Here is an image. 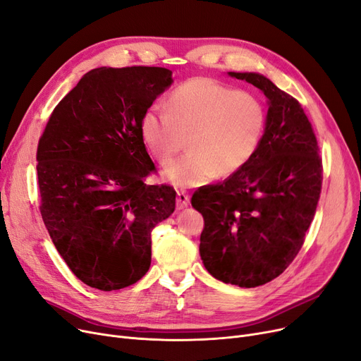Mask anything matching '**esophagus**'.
Returning <instances> with one entry per match:
<instances>
[{"label":"esophagus","mask_w":361,"mask_h":361,"mask_svg":"<svg viewBox=\"0 0 361 361\" xmlns=\"http://www.w3.org/2000/svg\"><path fill=\"white\" fill-rule=\"evenodd\" d=\"M190 196L187 195L184 190H177V209H184L189 207Z\"/></svg>","instance_id":"esophagus-1"}]
</instances>
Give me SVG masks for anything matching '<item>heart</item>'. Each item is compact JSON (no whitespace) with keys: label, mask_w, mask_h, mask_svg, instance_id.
<instances>
[{"label":"heart","mask_w":361,"mask_h":361,"mask_svg":"<svg viewBox=\"0 0 361 361\" xmlns=\"http://www.w3.org/2000/svg\"><path fill=\"white\" fill-rule=\"evenodd\" d=\"M265 119V109L254 94L211 78H195L171 92L166 111L147 109L140 134L161 165L174 161L187 140L190 153L165 174L177 185L197 187L242 169L259 146Z\"/></svg>","instance_id":"1"}]
</instances>
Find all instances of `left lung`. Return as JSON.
I'll use <instances>...</instances> for the list:
<instances>
[{
    "label": "left lung",
    "mask_w": 361,
    "mask_h": 361,
    "mask_svg": "<svg viewBox=\"0 0 361 361\" xmlns=\"http://www.w3.org/2000/svg\"><path fill=\"white\" fill-rule=\"evenodd\" d=\"M231 76L259 88L269 114L250 161L223 183L199 187V252L218 280L240 288L269 283L300 252L322 193L317 138L300 102L259 73Z\"/></svg>",
    "instance_id": "left-lung-1"
}]
</instances>
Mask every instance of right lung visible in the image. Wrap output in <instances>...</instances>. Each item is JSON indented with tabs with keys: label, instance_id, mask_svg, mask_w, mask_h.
<instances>
[{
	"label": "right lung",
	"instance_id": "right-lung-1",
	"mask_svg": "<svg viewBox=\"0 0 361 361\" xmlns=\"http://www.w3.org/2000/svg\"><path fill=\"white\" fill-rule=\"evenodd\" d=\"M156 66L99 68L54 107L37 149L39 212L71 271L111 292L152 261V230L176 209V190L146 184L156 166L140 121L171 85Z\"/></svg>",
	"mask_w": 361,
	"mask_h": 361
}]
</instances>
